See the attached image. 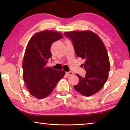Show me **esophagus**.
Instances as JSON below:
<instances>
[{
    "label": "esophagus",
    "mask_w": 130,
    "mask_h": 130,
    "mask_svg": "<svg viewBox=\"0 0 130 130\" xmlns=\"http://www.w3.org/2000/svg\"><path fill=\"white\" fill-rule=\"evenodd\" d=\"M73 73L71 71L68 72H66V75L68 76H70L71 75H73Z\"/></svg>",
    "instance_id": "1"
}]
</instances>
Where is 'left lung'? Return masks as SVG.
Listing matches in <instances>:
<instances>
[{"instance_id":"obj_1","label":"left lung","mask_w":130,"mask_h":130,"mask_svg":"<svg viewBox=\"0 0 130 130\" xmlns=\"http://www.w3.org/2000/svg\"><path fill=\"white\" fill-rule=\"evenodd\" d=\"M65 35L71 38L77 57L85 61L81 66L86 74L83 77L76 74L79 82L74 88L91 96L102 88L108 77L110 63L106 47L99 36L90 30L66 31Z\"/></svg>"}]
</instances>
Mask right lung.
I'll return each instance as SVG.
<instances>
[{"label": "right lung", "mask_w": 130, "mask_h": 130, "mask_svg": "<svg viewBox=\"0 0 130 130\" xmlns=\"http://www.w3.org/2000/svg\"><path fill=\"white\" fill-rule=\"evenodd\" d=\"M62 37L60 32L44 30L34 34L27 43L22 63L23 80L30 93L37 99L49 96L65 74L63 70L46 65L52 57V43Z\"/></svg>", "instance_id": "1"}]
</instances>
